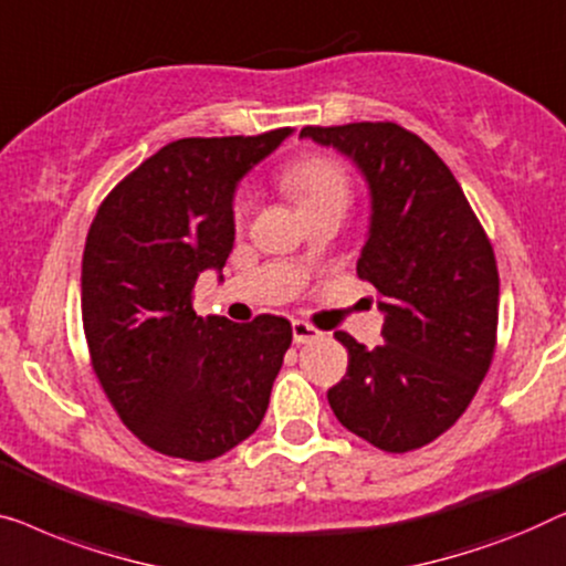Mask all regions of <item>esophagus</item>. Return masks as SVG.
Here are the masks:
<instances>
[{
  "label": "esophagus",
  "instance_id": "34e87169",
  "mask_svg": "<svg viewBox=\"0 0 566 566\" xmlns=\"http://www.w3.org/2000/svg\"><path fill=\"white\" fill-rule=\"evenodd\" d=\"M323 333L317 331V328H313V325H307L305 321H294L292 323V338H294V344H310V340H317L321 338Z\"/></svg>",
  "mask_w": 566,
  "mask_h": 566
}]
</instances>
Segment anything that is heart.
<instances>
[{"instance_id": "b5f03b06", "label": "heart", "mask_w": 566, "mask_h": 566, "mask_svg": "<svg viewBox=\"0 0 566 566\" xmlns=\"http://www.w3.org/2000/svg\"><path fill=\"white\" fill-rule=\"evenodd\" d=\"M284 185L297 200L300 210H315L328 202H348L352 200V185H348L346 171L336 161L323 156H307L290 166L284 174ZM251 210V195L241 192L235 200V218L243 220Z\"/></svg>"}]
</instances>
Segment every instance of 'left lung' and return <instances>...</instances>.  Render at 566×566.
I'll use <instances>...</instances> for the list:
<instances>
[{"mask_svg": "<svg viewBox=\"0 0 566 566\" xmlns=\"http://www.w3.org/2000/svg\"><path fill=\"white\" fill-rule=\"evenodd\" d=\"M336 148L369 189V230L356 274L377 290L385 344L348 348L328 389L340 426L402 453L457 423L490 369L497 333L495 253L459 181L436 150L395 123L302 127Z\"/></svg>", "mask_w": 566, "mask_h": 566, "instance_id": "obj_1", "label": "left lung"}]
</instances>
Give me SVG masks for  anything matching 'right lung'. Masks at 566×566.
Masks as SVG:
<instances>
[{
	"label": "right lung",
	"mask_w": 566,
	"mask_h": 566,
	"mask_svg": "<svg viewBox=\"0 0 566 566\" xmlns=\"http://www.w3.org/2000/svg\"><path fill=\"white\" fill-rule=\"evenodd\" d=\"M290 135L174 140L109 192L86 235L82 321L94 374L123 423L166 457L218 459L264 420L290 321L200 317L192 300L202 272L222 282L238 185Z\"/></svg>",
	"instance_id": "add662e5"
}]
</instances>
